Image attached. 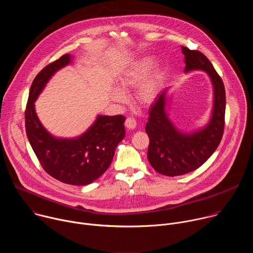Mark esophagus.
<instances>
[{
	"label": "esophagus",
	"mask_w": 253,
	"mask_h": 253,
	"mask_svg": "<svg viewBox=\"0 0 253 253\" xmlns=\"http://www.w3.org/2000/svg\"><path fill=\"white\" fill-rule=\"evenodd\" d=\"M125 126L127 129H130V130H133L135 129L136 127V120L132 117H128L125 121Z\"/></svg>",
	"instance_id": "34e87169"
}]
</instances>
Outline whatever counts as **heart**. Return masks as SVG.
I'll return each instance as SVG.
<instances>
[{
	"label": "heart",
	"instance_id": "heart-1",
	"mask_svg": "<svg viewBox=\"0 0 253 253\" xmlns=\"http://www.w3.org/2000/svg\"><path fill=\"white\" fill-rule=\"evenodd\" d=\"M153 66V59L150 57L143 58L136 62L134 67L127 71L119 78V87L121 90L116 89L112 93V97L117 102H124L126 100L127 92L135 87H137L143 78L148 73V71ZM162 83V75L159 71H155L153 73L144 80L137 90V99L143 104L152 103L160 89Z\"/></svg>",
	"mask_w": 253,
	"mask_h": 253
}]
</instances>
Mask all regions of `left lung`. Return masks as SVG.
I'll use <instances>...</instances> for the list:
<instances>
[{"mask_svg": "<svg viewBox=\"0 0 253 253\" xmlns=\"http://www.w3.org/2000/svg\"><path fill=\"white\" fill-rule=\"evenodd\" d=\"M181 48L185 72L202 70L210 77L214 103L209 123L192 133L180 132L169 120L165 110L168 89L161 92L150 107L145 128L149 136L147 157L155 171L166 176L183 175L199 168L217 149L224 131L226 97L221 77L204 54Z\"/></svg>", "mask_w": 253, "mask_h": 253, "instance_id": "left-lung-1", "label": "left lung"}]
</instances>
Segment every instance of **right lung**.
<instances>
[{
  "mask_svg": "<svg viewBox=\"0 0 253 253\" xmlns=\"http://www.w3.org/2000/svg\"><path fill=\"white\" fill-rule=\"evenodd\" d=\"M69 54L47 65L35 77L25 111L28 140L43 169L59 181L87 185L109 168L118 144L125 137L122 115H99L93 125L77 138H56L41 124L35 101L56 72L70 64Z\"/></svg>",
  "mask_w": 253,
  "mask_h": 253,
  "instance_id": "right-lung-1",
  "label": "right lung"
}]
</instances>
